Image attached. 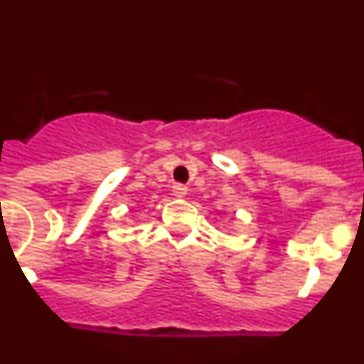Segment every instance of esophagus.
<instances>
[{
  "label": "esophagus",
  "instance_id": "obj_1",
  "mask_svg": "<svg viewBox=\"0 0 364 364\" xmlns=\"http://www.w3.org/2000/svg\"><path fill=\"white\" fill-rule=\"evenodd\" d=\"M173 193H175V197H186L188 188H186L184 184H175L173 186Z\"/></svg>",
  "mask_w": 364,
  "mask_h": 364
}]
</instances>
